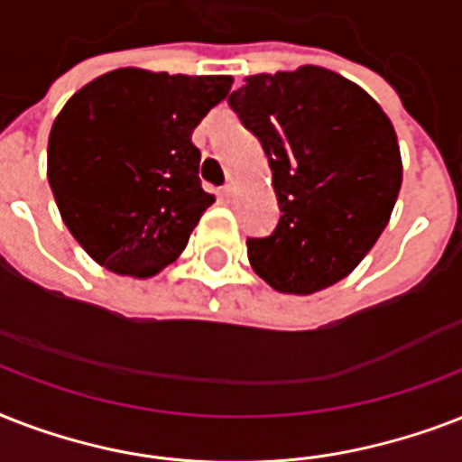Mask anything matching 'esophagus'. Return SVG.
<instances>
[{
  "label": "esophagus",
  "mask_w": 462,
  "mask_h": 462,
  "mask_svg": "<svg viewBox=\"0 0 462 462\" xmlns=\"http://www.w3.org/2000/svg\"><path fill=\"white\" fill-rule=\"evenodd\" d=\"M220 196H223L225 201H232V199H235V187H232V184H225V187L220 189Z\"/></svg>",
  "instance_id": "obj_1"
}]
</instances>
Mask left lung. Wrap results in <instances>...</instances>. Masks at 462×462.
<instances>
[{
  "instance_id": "left-lung-1",
  "label": "left lung",
  "mask_w": 462,
  "mask_h": 462,
  "mask_svg": "<svg viewBox=\"0 0 462 462\" xmlns=\"http://www.w3.org/2000/svg\"><path fill=\"white\" fill-rule=\"evenodd\" d=\"M230 107L261 141L281 220L246 239L249 263L278 292L343 281L376 245L401 191L398 136L357 83L323 67L246 76Z\"/></svg>"
}]
</instances>
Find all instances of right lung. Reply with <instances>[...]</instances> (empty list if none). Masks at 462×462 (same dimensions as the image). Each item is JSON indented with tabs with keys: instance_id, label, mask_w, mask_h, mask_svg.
Returning <instances> with one entry per match:
<instances>
[{
	"instance_id": "right-lung-1",
	"label": "right lung",
	"mask_w": 462,
	"mask_h": 462,
	"mask_svg": "<svg viewBox=\"0 0 462 462\" xmlns=\"http://www.w3.org/2000/svg\"><path fill=\"white\" fill-rule=\"evenodd\" d=\"M230 88V76L126 67L69 97L50 132L47 181L90 259L151 278L184 252L216 201L199 180L191 134Z\"/></svg>"
}]
</instances>
